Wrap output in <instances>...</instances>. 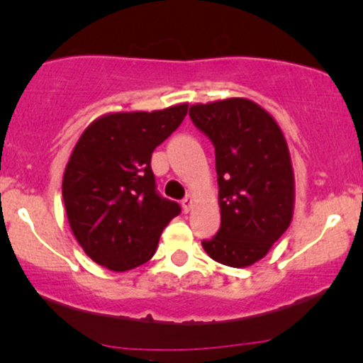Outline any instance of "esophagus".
I'll list each match as a JSON object with an SVG mask.
<instances>
[{
  "label": "esophagus",
  "instance_id": "1",
  "mask_svg": "<svg viewBox=\"0 0 363 363\" xmlns=\"http://www.w3.org/2000/svg\"><path fill=\"white\" fill-rule=\"evenodd\" d=\"M193 204H194V196H193V194H187L186 198L182 199V203H181L182 211H184V213H189V211H191V208H193Z\"/></svg>",
  "mask_w": 363,
  "mask_h": 363
}]
</instances>
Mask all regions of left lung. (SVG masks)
I'll return each instance as SVG.
<instances>
[{
    "label": "left lung",
    "mask_w": 363,
    "mask_h": 363,
    "mask_svg": "<svg viewBox=\"0 0 363 363\" xmlns=\"http://www.w3.org/2000/svg\"><path fill=\"white\" fill-rule=\"evenodd\" d=\"M189 116L215 147L221 225L203 248L228 267L255 264L289 228L294 172L286 138L250 99L194 104Z\"/></svg>",
    "instance_id": "obj_1"
}]
</instances>
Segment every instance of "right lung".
<instances>
[{"instance_id":"obj_1","label":"right lung","mask_w":363,"mask_h":363,"mask_svg":"<svg viewBox=\"0 0 363 363\" xmlns=\"http://www.w3.org/2000/svg\"><path fill=\"white\" fill-rule=\"evenodd\" d=\"M186 115L187 104L113 113L81 135L65 167L62 198L74 237L96 264L115 272L145 264L181 213L157 191L150 159Z\"/></svg>"}]
</instances>
